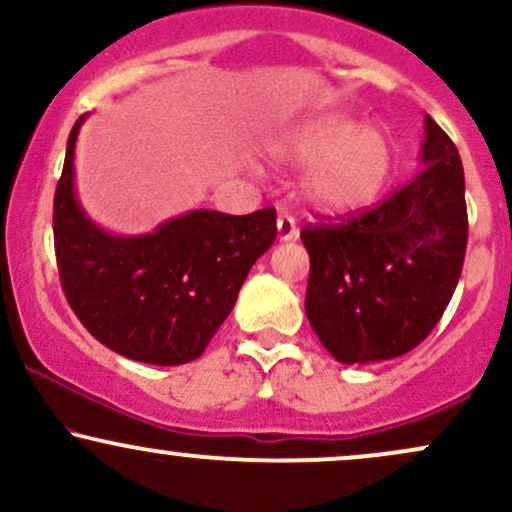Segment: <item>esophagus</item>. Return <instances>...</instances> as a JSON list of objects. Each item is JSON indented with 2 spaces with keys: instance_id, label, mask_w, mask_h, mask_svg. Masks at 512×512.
Returning <instances> with one entry per match:
<instances>
[{
  "instance_id": "34e87169",
  "label": "esophagus",
  "mask_w": 512,
  "mask_h": 512,
  "mask_svg": "<svg viewBox=\"0 0 512 512\" xmlns=\"http://www.w3.org/2000/svg\"><path fill=\"white\" fill-rule=\"evenodd\" d=\"M276 238H279L281 243H289V240L298 238V226L293 216L281 214L279 219H276Z\"/></svg>"
}]
</instances>
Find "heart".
I'll return each instance as SVG.
<instances>
[{
	"label": "heart",
	"instance_id": "heart-1",
	"mask_svg": "<svg viewBox=\"0 0 512 512\" xmlns=\"http://www.w3.org/2000/svg\"><path fill=\"white\" fill-rule=\"evenodd\" d=\"M269 156L303 168L298 195L330 219H349L380 202L397 170V144L383 125H361L349 115H322L286 129Z\"/></svg>",
	"mask_w": 512,
	"mask_h": 512
}]
</instances>
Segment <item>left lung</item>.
<instances>
[{
    "instance_id": "left-lung-1",
    "label": "left lung",
    "mask_w": 512,
    "mask_h": 512,
    "mask_svg": "<svg viewBox=\"0 0 512 512\" xmlns=\"http://www.w3.org/2000/svg\"><path fill=\"white\" fill-rule=\"evenodd\" d=\"M419 175L378 209L339 226L305 228V315L339 363L407 354L448 308L467 250L457 146L424 117Z\"/></svg>"
}]
</instances>
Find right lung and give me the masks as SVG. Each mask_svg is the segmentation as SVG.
<instances>
[{
  "label": "right lung",
  "mask_w": 512,
  "mask_h": 512,
  "mask_svg": "<svg viewBox=\"0 0 512 512\" xmlns=\"http://www.w3.org/2000/svg\"><path fill=\"white\" fill-rule=\"evenodd\" d=\"M72 127L55 192V252L69 305L98 342L154 366L202 356L223 325L245 276L276 238V211L231 216L195 209L144 236L98 226L81 207Z\"/></svg>",
  "instance_id": "1"
}]
</instances>
